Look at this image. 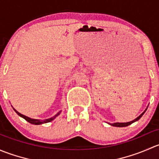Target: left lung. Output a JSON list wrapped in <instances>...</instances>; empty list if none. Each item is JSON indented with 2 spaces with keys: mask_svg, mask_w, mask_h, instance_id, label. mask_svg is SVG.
Returning a JSON list of instances; mask_svg holds the SVG:
<instances>
[{
  "mask_svg": "<svg viewBox=\"0 0 159 159\" xmlns=\"http://www.w3.org/2000/svg\"><path fill=\"white\" fill-rule=\"evenodd\" d=\"M147 108L145 111H144L142 112V113L141 114V115H139V117H137L135 119H134L133 121H129V122H115V123H108V124H109L110 125H111V126H115V127H126V126L130 125L132 124V123H134V122H135V121H139V120L141 118H142V115H144V113L146 111Z\"/></svg>",
  "mask_w": 159,
  "mask_h": 159,
  "instance_id": "obj_1",
  "label": "left lung"
}]
</instances>
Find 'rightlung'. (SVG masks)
Here are the masks:
<instances>
[{
  "mask_svg": "<svg viewBox=\"0 0 159 159\" xmlns=\"http://www.w3.org/2000/svg\"><path fill=\"white\" fill-rule=\"evenodd\" d=\"M13 109L14 110V111L16 112V113L17 114V115H19L20 117H21V118H25V120H26L27 121H28V122L30 123V124H33V125H42V124H44V123H48V122H50V121H53V120L54 119V118H56L57 116H58L59 115L61 114V111H60L58 112V113L57 114V115H55L54 116L51 117V118H48V119H44V120H40V119H34V118H30L28 116H25V115H22V114L19 113L18 111H17V110L14 109V108H13Z\"/></svg>",
  "mask_w": 159,
  "mask_h": 159,
  "instance_id": "obj_1",
  "label": "right lung"
}]
</instances>
